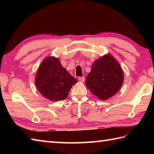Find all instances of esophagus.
Instances as JSON below:
<instances>
[{
	"label": "esophagus",
	"mask_w": 154,
	"mask_h": 154,
	"mask_svg": "<svg viewBox=\"0 0 154 154\" xmlns=\"http://www.w3.org/2000/svg\"><path fill=\"white\" fill-rule=\"evenodd\" d=\"M78 80L81 81V82H84V81H85V77H78Z\"/></svg>",
	"instance_id": "1"
}]
</instances>
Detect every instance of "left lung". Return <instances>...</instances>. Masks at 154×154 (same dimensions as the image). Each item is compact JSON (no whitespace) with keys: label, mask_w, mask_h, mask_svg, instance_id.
<instances>
[{"label":"left lung","mask_w":154,"mask_h":154,"mask_svg":"<svg viewBox=\"0 0 154 154\" xmlns=\"http://www.w3.org/2000/svg\"><path fill=\"white\" fill-rule=\"evenodd\" d=\"M123 81L122 68L109 54L94 62L85 83L94 95L101 100H106L119 91Z\"/></svg>","instance_id":"left-lung-1"}]
</instances>
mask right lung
<instances>
[{
  "label": "right lung",
  "instance_id": "right-lung-1",
  "mask_svg": "<svg viewBox=\"0 0 154 154\" xmlns=\"http://www.w3.org/2000/svg\"><path fill=\"white\" fill-rule=\"evenodd\" d=\"M77 82L62 67L59 59L50 57L42 62L35 76V86L44 97L52 101L63 100Z\"/></svg>",
  "mask_w": 154,
  "mask_h": 154
}]
</instances>
